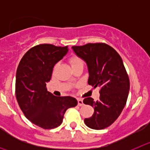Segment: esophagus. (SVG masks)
<instances>
[{
    "label": "esophagus",
    "mask_w": 150,
    "mask_h": 150,
    "mask_svg": "<svg viewBox=\"0 0 150 150\" xmlns=\"http://www.w3.org/2000/svg\"><path fill=\"white\" fill-rule=\"evenodd\" d=\"M78 105L79 106H83V100L82 99H77Z\"/></svg>",
    "instance_id": "esophagus-1"
}]
</instances>
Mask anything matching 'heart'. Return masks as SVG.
Wrapping results in <instances>:
<instances>
[{
  "mask_svg": "<svg viewBox=\"0 0 150 150\" xmlns=\"http://www.w3.org/2000/svg\"><path fill=\"white\" fill-rule=\"evenodd\" d=\"M70 63L71 64V67L77 65V64H83V60L81 59H79V57L76 56V55H74L70 59Z\"/></svg>",
  "mask_w": 150,
  "mask_h": 150,
  "instance_id": "obj_1",
  "label": "heart"
}]
</instances>
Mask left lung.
Here are the masks:
<instances>
[{"mask_svg":"<svg viewBox=\"0 0 150 150\" xmlns=\"http://www.w3.org/2000/svg\"><path fill=\"white\" fill-rule=\"evenodd\" d=\"M76 56L86 63L88 85L100 88L96 101L83 100L94 108V113L84 122L90 128L104 129L114 122L126 104L130 83L122 59L117 52L105 43H88L72 46Z\"/></svg>","mask_w":150,"mask_h":150,"instance_id":"left-lung-1","label":"left lung"}]
</instances>
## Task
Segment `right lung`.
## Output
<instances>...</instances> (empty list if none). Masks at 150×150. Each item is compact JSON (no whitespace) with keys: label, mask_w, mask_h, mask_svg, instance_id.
Instances as JSON below:
<instances>
[{"label":"right lung","mask_w":150,"mask_h":150,"mask_svg":"<svg viewBox=\"0 0 150 150\" xmlns=\"http://www.w3.org/2000/svg\"><path fill=\"white\" fill-rule=\"evenodd\" d=\"M68 50L67 46L38 45L24 55L17 68L16 95L19 107L29 121L44 129L59 126L66 110L77 105L73 97H55L46 89L54 66Z\"/></svg>","instance_id":"1"}]
</instances>
